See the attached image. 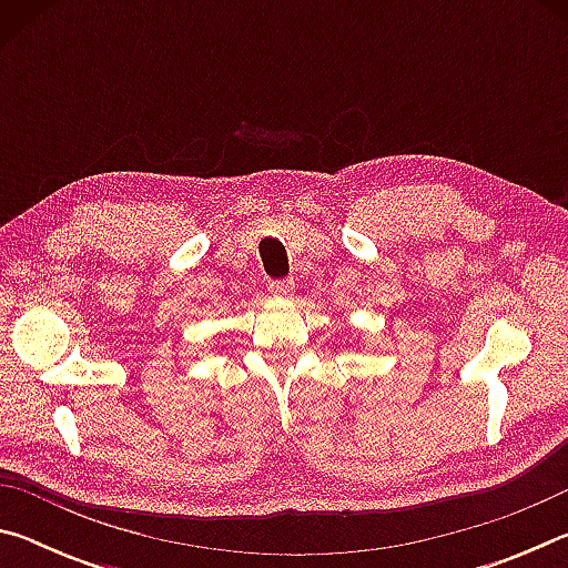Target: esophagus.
<instances>
[{
  "instance_id": "esophagus-1",
  "label": "esophagus",
  "mask_w": 568,
  "mask_h": 568,
  "mask_svg": "<svg viewBox=\"0 0 568 568\" xmlns=\"http://www.w3.org/2000/svg\"><path fill=\"white\" fill-rule=\"evenodd\" d=\"M267 291H271L273 295H293L295 291V281L293 277H283V281H271L267 283Z\"/></svg>"
}]
</instances>
